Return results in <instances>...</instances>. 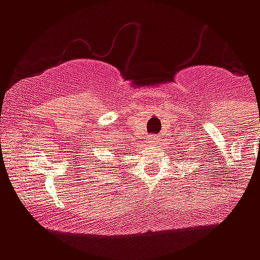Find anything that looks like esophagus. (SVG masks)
<instances>
[{
  "instance_id": "1",
  "label": "esophagus",
  "mask_w": 260,
  "mask_h": 260,
  "mask_svg": "<svg viewBox=\"0 0 260 260\" xmlns=\"http://www.w3.org/2000/svg\"><path fill=\"white\" fill-rule=\"evenodd\" d=\"M146 140H147V143H148V144H156V143H158V140H159V138H158V136H155V135H150V136H148Z\"/></svg>"
}]
</instances>
